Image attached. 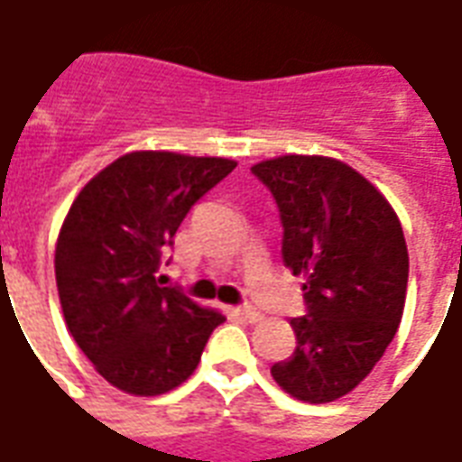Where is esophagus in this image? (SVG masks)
I'll use <instances>...</instances> for the list:
<instances>
[{"label":"esophagus","instance_id":"obj_1","mask_svg":"<svg viewBox=\"0 0 462 462\" xmlns=\"http://www.w3.org/2000/svg\"><path fill=\"white\" fill-rule=\"evenodd\" d=\"M238 318L245 319V322H261V319H263V315H261V312H258L255 308H251V305H248V308L238 310Z\"/></svg>","mask_w":462,"mask_h":462}]
</instances>
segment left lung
<instances>
[{
	"instance_id": "left-lung-1",
	"label": "left lung",
	"mask_w": 462,
	"mask_h": 462,
	"mask_svg": "<svg viewBox=\"0 0 462 462\" xmlns=\"http://www.w3.org/2000/svg\"><path fill=\"white\" fill-rule=\"evenodd\" d=\"M273 191L282 261L302 275L305 318L295 352L271 366L298 402L329 403L365 382L399 329L409 282L402 221L372 181L322 154H282L251 167Z\"/></svg>"
}]
</instances>
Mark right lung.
<instances>
[{"label": "right lung", "mask_w": 462, "mask_h": 462, "mask_svg": "<svg viewBox=\"0 0 462 462\" xmlns=\"http://www.w3.org/2000/svg\"><path fill=\"white\" fill-rule=\"evenodd\" d=\"M234 167L228 157L137 150L103 167L73 199L53 255L63 319L120 392L177 389L226 319L160 288L157 273L187 211Z\"/></svg>", "instance_id": "add662e5"}]
</instances>
